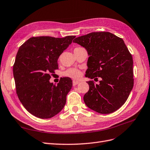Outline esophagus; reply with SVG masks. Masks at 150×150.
<instances>
[{
    "label": "esophagus",
    "instance_id": "esophagus-1",
    "mask_svg": "<svg viewBox=\"0 0 150 150\" xmlns=\"http://www.w3.org/2000/svg\"><path fill=\"white\" fill-rule=\"evenodd\" d=\"M80 82L79 81H77V80H73V85L74 86H75V85H77L78 83H79Z\"/></svg>",
    "mask_w": 150,
    "mask_h": 150
}]
</instances>
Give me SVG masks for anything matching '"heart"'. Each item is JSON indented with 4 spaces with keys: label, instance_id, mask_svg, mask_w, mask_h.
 <instances>
[{
    "label": "heart",
    "instance_id": "b5f03b06",
    "mask_svg": "<svg viewBox=\"0 0 150 150\" xmlns=\"http://www.w3.org/2000/svg\"><path fill=\"white\" fill-rule=\"evenodd\" d=\"M64 75L68 76V77L74 79H78L82 75V73L77 68H70V69L67 70L64 73Z\"/></svg>",
    "mask_w": 150,
    "mask_h": 150
}]
</instances>
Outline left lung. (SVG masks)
I'll list each match as a JSON object with an SVG mask.
<instances>
[{"label":"left lung","mask_w":150,"mask_h":150,"mask_svg":"<svg viewBox=\"0 0 150 150\" xmlns=\"http://www.w3.org/2000/svg\"><path fill=\"white\" fill-rule=\"evenodd\" d=\"M73 42L86 49L89 56L85 76L101 78L99 84L87 82L85 104L100 114L117 110L126 102L134 84L133 61L123 40L109 32H94Z\"/></svg>","instance_id":"left-lung-1"}]
</instances>
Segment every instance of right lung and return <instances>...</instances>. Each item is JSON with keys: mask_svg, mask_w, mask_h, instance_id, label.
<instances>
[{"mask_svg": "<svg viewBox=\"0 0 150 150\" xmlns=\"http://www.w3.org/2000/svg\"><path fill=\"white\" fill-rule=\"evenodd\" d=\"M75 38L33 37L19 48L13 66L17 94L24 108L38 118L54 116L66 104L72 80L63 77L55 85L50 82V74L58 69L59 57Z\"/></svg>", "mask_w": 150, "mask_h": 150, "instance_id": "obj_1", "label": "right lung"}]
</instances>
